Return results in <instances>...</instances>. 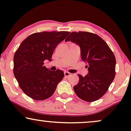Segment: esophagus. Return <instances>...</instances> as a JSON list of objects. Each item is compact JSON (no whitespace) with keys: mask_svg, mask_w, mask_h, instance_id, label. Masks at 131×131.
<instances>
[{"mask_svg":"<svg viewBox=\"0 0 131 131\" xmlns=\"http://www.w3.org/2000/svg\"><path fill=\"white\" fill-rule=\"evenodd\" d=\"M71 73H69V72H67V71H66V72H64V76L65 77H69V76H71Z\"/></svg>","mask_w":131,"mask_h":131,"instance_id":"1","label":"esophagus"}]
</instances>
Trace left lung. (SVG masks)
I'll use <instances>...</instances> for the list:
<instances>
[{"mask_svg":"<svg viewBox=\"0 0 131 131\" xmlns=\"http://www.w3.org/2000/svg\"><path fill=\"white\" fill-rule=\"evenodd\" d=\"M65 41L78 45L82 60L88 64V74H78L79 81L73 88L75 93L85 101H96L106 93L115 77L113 52L103 39L90 32H71Z\"/></svg>","mask_w":131,"mask_h":131,"instance_id":"obj_1","label":"left lung"}]
</instances>
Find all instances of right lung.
I'll list each match as a JSON object with an SVG mask.
<instances>
[{"label":"right lung","mask_w":131,"mask_h":131,"mask_svg":"<svg viewBox=\"0 0 131 131\" xmlns=\"http://www.w3.org/2000/svg\"><path fill=\"white\" fill-rule=\"evenodd\" d=\"M69 31H43L32 34L24 39L14 57V74L19 87L27 95L44 100L55 92L63 79L61 70L51 71L44 66L51 61L53 52L69 35Z\"/></svg>","instance_id":"obj_1"}]
</instances>
